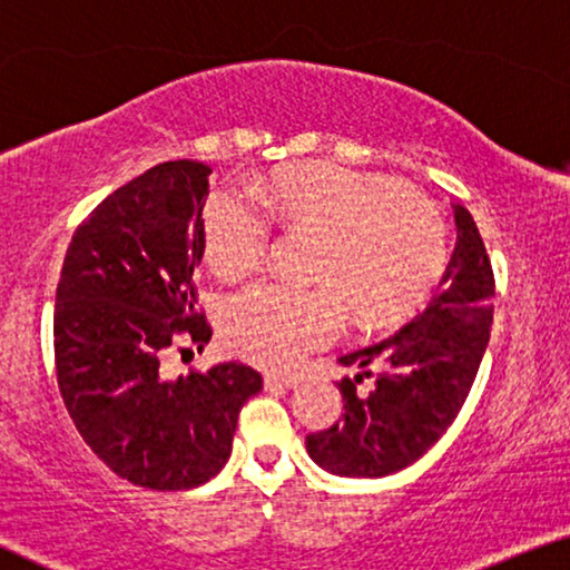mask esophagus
<instances>
[{
    "instance_id": "34e87169",
    "label": "esophagus",
    "mask_w": 570,
    "mask_h": 570,
    "mask_svg": "<svg viewBox=\"0 0 570 570\" xmlns=\"http://www.w3.org/2000/svg\"><path fill=\"white\" fill-rule=\"evenodd\" d=\"M263 384H266V389H296V386H299V379H296V376H276V373H268V376L263 379Z\"/></svg>"
}]
</instances>
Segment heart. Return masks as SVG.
<instances>
[{
    "label": "heart",
    "instance_id": "heart-1",
    "mask_svg": "<svg viewBox=\"0 0 570 570\" xmlns=\"http://www.w3.org/2000/svg\"><path fill=\"white\" fill-rule=\"evenodd\" d=\"M263 203L286 225L322 233L317 276L327 284L266 282L227 302V343L258 366L288 368L327 345L345 327V293L363 320L392 322L417 309L443 271V219L402 181L337 164H299L256 186V194H209L202 237L215 274L243 278L263 266L274 235Z\"/></svg>",
    "mask_w": 570,
    "mask_h": 570
}]
</instances>
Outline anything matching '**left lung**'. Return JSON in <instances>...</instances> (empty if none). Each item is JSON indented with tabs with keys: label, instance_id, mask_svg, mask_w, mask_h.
I'll return each instance as SVG.
<instances>
[{
	"label": "left lung",
	"instance_id": "obj_1",
	"mask_svg": "<svg viewBox=\"0 0 570 570\" xmlns=\"http://www.w3.org/2000/svg\"><path fill=\"white\" fill-rule=\"evenodd\" d=\"M455 250L428 309L376 345L337 358L385 368L368 397L340 381L343 420L307 435V453L333 475L379 479L406 469L445 435L469 396L494 322V274L471 212L453 204Z\"/></svg>",
	"mask_w": 570,
	"mask_h": 570
}]
</instances>
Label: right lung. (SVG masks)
<instances>
[{
    "instance_id": "obj_1",
    "label": "right lung",
    "mask_w": 570,
    "mask_h": 570,
    "mask_svg": "<svg viewBox=\"0 0 570 570\" xmlns=\"http://www.w3.org/2000/svg\"><path fill=\"white\" fill-rule=\"evenodd\" d=\"M212 168H148L76 227L56 288L58 389L76 430L117 475L156 491L194 489L233 453L237 414L263 389L237 361L166 376L164 355L212 327L197 314L202 209Z\"/></svg>"
}]
</instances>
